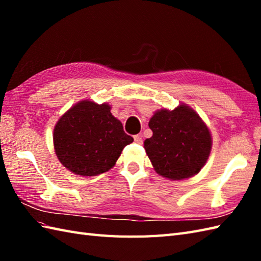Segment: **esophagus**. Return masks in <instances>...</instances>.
<instances>
[{
	"label": "esophagus",
	"mask_w": 261,
	"mask_h": 261,
	"mask_svg": "<svg viewBox=\"0 0 261 261\" xmlns=\"http://www.w3.org/2000/svg\"><path fill=\"white\" fill-rule=\"evenodd\" d=\"M134 139H135V142L139 143V145H141V143L143 142V140H142V137H141V136H139V135L135 136V137H134Z\"/></svg>",
	"instance_id": "obj_1"
}]
</instances>
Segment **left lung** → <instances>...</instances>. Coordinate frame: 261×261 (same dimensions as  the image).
<instances>
[{"instance_id":"left-lung-1","label":"left lung","mask_w":261,"mask_h":261,"mask_svg":"<svg viewBox=\"0 0 261 261\" xmlns=\"http://www.w3.org/2000/svg\"><path fill=\"white\" fill-rule=\"evenodd\" d=\"M152 137L145 149L159 175L178 180L197 174L210 156L212 140L198 114L186 105L160 110L149 121Z\"/></svg>"}]
</instances>
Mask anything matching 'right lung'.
<instances>
[{
  "label": "right lung",
  "instance_id": "1",
  "mask_svg": "<svg viewBox=\"0 0 261 261\" xmlns=\"http://www.w3.org/2000/svg\"><path fill=\"white\" fill-rule=\"evenodd\" d=\"M110 105L83 101L68 110L54 130L59 162L76 175L96 176L115 165L134 138L110 112Z\"/></svg>",
  "mask_w": 261,
  "mask_h": 261
}]
</instances>
